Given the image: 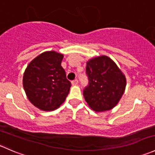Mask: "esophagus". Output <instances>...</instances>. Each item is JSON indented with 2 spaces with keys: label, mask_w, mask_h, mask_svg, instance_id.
Listing matches in <instances>:
<instances>
[{
  "label": "esophagus",
  "mask_w": 155,
  "mask_h": 155,
  "mask_svg": "<svg viewBox=\"0 0 155 155\" xmlns=\"http://www.w3.org/2000/svg\"><path fill=\"white\" fill-rule=\"evenodd\" d=\"M71 84H72V85H73V86H75V85H77V84H78V80H77V79H75V80L72 81Z\"/></svg>",
  "instance_id": "esophagus-1"
}]
</instances>
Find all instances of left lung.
Returning a JSON list of instances; mask_svg holds the SVG:
<instances>
[{"label": "left lung", "instance_id": "obj_1", "mask_svg": "<svg viewBox=\"0 0 155 155\" xmlns=\"http://www.w3.org/2000/svg\"><path fill=\"white\" fill-rule=\"evenodd\" d=\"M86 64L89 85L83 91L85 101L95 112L111 110L124 94L125 76L108 56H97Z\"/></svg>", "mask_w": 155, "mask_h": 155}]
</instances>
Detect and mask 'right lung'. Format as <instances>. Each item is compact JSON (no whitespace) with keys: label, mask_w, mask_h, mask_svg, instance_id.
<instances>
[{"label":"right lung","mask_w":155,"mask_h":155,"mask_svg":"<svg viewBox=\"0 0 155 155\" xmlns=\"http://www.w3.org/2000/svg\"><path fill=\"white\" fill-rule=\"evenodd\" d=\"M64 54L46 51L33 59L23 76V87L30 102L43 111L58 109L66 100L71 83L61 67Z\"/></svg>","instance_id":"1"}]
</instances>
